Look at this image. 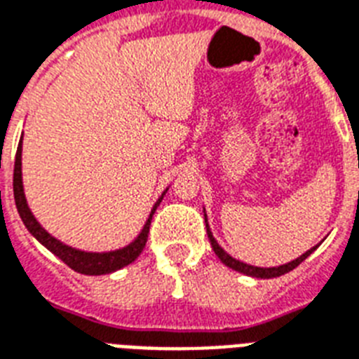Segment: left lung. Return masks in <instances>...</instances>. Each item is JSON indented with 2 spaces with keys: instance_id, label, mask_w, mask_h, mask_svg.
Wrapping results in <instances>:
<instances>
[{
  "instance_id": "8db88e82",
  "label": "left lung",
  "mask_w": 359,
  "mask_h": 359,
  "mask_svg": "<svg viewBox=\"0 0 359 359\" xmlns=\"http://www.w3.org/2000/svg\"><path fill=\"white\" fill-rule=\"evenodd\" d=\"M203 219H205V228H208V237H209V243H211V246H213V252L219 256V259L224 263L226 266H229V269H233V271L241 272V274H246V276H252V278H263V280H266V278H278L282 276V274H285V272L293 271L294 266H298L300 263H302L306 257L311 254V252H315L317 248H319V245L313 246V248H309L308 252H304L302 256L297 257V259L289 261V263H285V265H280V266H254V265H248V263H243V261L235 259V257H231L228 254V252L222 248V246L217 243V239L213 237V233H211V228H209L208 224V215H205V209H203Z\"/></svg>"
}]
</instances>
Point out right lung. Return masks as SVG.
Listing matches in <instances>:
<instances>
[{"mask_svg": "<svg viewBox=\"0 0 359 359\" xmlns=\"http://www.w3.org/2000/svg\"><path fill=\"white\" fill-rule=\"evenodd\" d=\"M14 202H16V209H18L20 219L25 224V228L29 229V233L33 235L34 239L39 241L40 245H44L51 254H55L61 261H65L66 265L74 269L79 274H87V276H100V274H111V272L118 271V269H124L126 265L133 263L137 257L140 256V252L144 250L146 241H148V231H150V222L151 217L156 213L157 205L161 203L163 196L168 189H165V193L157 198V202L154 203L150 215H148V220L144 222L140 233L135 237V241H131L130 245L124 246V248H118V250L111 252H85L79 250V248H72V246L65 245L59 239H55L53 235L48 233L40 222L34 219V215L31 213L29 205H27V200H25L24 193V182H22V140H20L18 150H16V159H14Z\"/></svg>", "mask_w": 359, "mask_h": 359, "instance_id": "right-lung-1", "label": "right lung"}]
</instances>
